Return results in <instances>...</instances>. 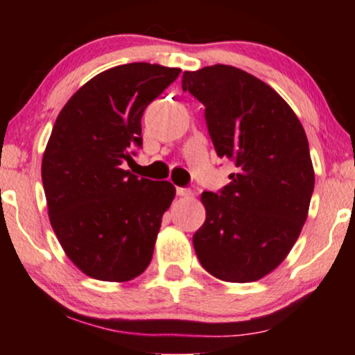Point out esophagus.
<instances>
[{
    "instance_id": "34e87169",
    "label": "esophagus",
    "mask_w": 355,
    "mask_h": 355,
    "mask_svg": "<svg viewBox=\"0 0 355 355\" xmlns=\"http://www.w3.org/2000/svg\"><path fill=\"white\" fill-rule=\"evenodd\" d=\"M176 193L179 197H191L192 191L189 187H176Z\"/></svg>"
}]
</instances>
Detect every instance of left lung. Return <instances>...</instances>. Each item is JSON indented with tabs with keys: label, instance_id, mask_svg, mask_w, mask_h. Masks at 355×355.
<instances>
[{
	"label": "left lung",
	"instance_id": "left-lung-1",
	"mask_svg": "<svg viewBox=\"0 0 355 355\" xmlns=\"http://www.w3.org/2000/svg\"><path fill=\"white\" fill-rule=\"evenodd\" d=\"M182 90L205 106L216 155L236 166L227 186L200 197L207 218L192 237L198 261L230 283L263 278L307 220L315 174L305 130L270 85L237 67L186 71Z\"/></svg>",
	"mask_w": 355,
	"mask_h": 355
}]
</instances>
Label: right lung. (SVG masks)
Wrapping results in <instances>:
<instances>
[{
	"label": "right lung",
	"mask_w": 355,
	"mask_h": 355,
	"mask_svg": "<svg viewBox=\"0 0 355 355\" xmlns=\"http://www.w3.org/2000/svg\"><path fill=\"white\" fill-rule=\"evenodd\" d=\"M181 69L148 62L111 67L80 87L58 114L42 181L53 231L90 278L124 283L153 257L176 189L123 169L142 147V114Z\"/></svg>",
	"instance_id": "add662e5"
}]
</instances>
